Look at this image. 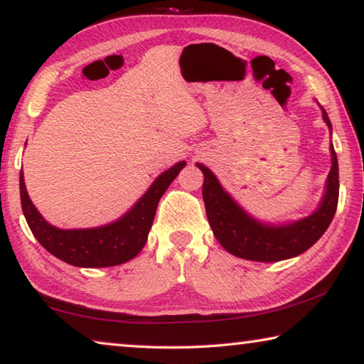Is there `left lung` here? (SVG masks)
Instances as JSON below:
<instances>
[{"mask_svg": "<svg viewBox=\"0 0 364 364\" xmlns=\"http://www.w3.org/2000/svg\"><path fill=\"white\" fill-rule=\"evenodd\" d=\"M323 110V119L331 128L329 117ZM332 167L326 181V191L319 207L308 217L286 225H264L244 212L232 197L221 188L205 165L197 164L204 173L202 197L205 202L208 223L218 242L239 258L252 262H279L304 254L315 244L334 218L338 202V164L331 143Z\"/></svg>", "mask_w": 364, "mask_h": 364, "instance_id": "1", "label": "left lung"}]
</instances>
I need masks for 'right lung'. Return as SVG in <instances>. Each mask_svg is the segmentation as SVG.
Segmentation results:
<instances>
[{
  "instance_id": "obj_1",
  "label": "right lung",
  "mask_w": 364,
  "mask_h": 364,
  "mask_svg": "<svg viewBox=\"0 0 364 364\" xmlns=\"http://www.w3.org/2000/svg\"><path fill=\"white\" fill-rule=\"evenodd\" d=\"M184 165L186 162L183 160L159 175L146 194L120 220L91 230H59L49 225L30 200L21 171L22 212L36 241L59 260L82 268L115 267L132 260L144 247L160 197Z\"/></svg>"
}]
</instances>
